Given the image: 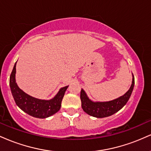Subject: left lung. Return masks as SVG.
Returning a JSON list of instances; mask_svg holds the SVG:
<instances>
[{"label":"left lung","instance_id":"1","mask_svg":"<svg viewBox=\"0 0 151 151\" xmlns=\"http://www.w3.org/2000/svg\"><path fill=\"white\" fill-rule=\"evenodd\" d=\"M134 83V77L133 75L132 84L129 91L120 97L109 101L94 102L91 101L88 97L84 89H81L80 99L82 109L87 114L96 118H104L113 115L122 109L129 101L133 91Z\"/></svg>","mask_w":151,"mask_h":151}]
</instances>
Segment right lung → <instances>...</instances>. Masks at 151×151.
<instances>
[{
    "mask_svg": "<svg viewBox=\"0 0 151 151\" xmlns=\"http://www.w3.org/2000/svg\"><path fill=\"white\" fill-rule=\"evenodd\" d=\"M16 62L10 74V87L17 106L26 114L39 119H45L57 113L61 107L62 99L68 86L61 88L52 99L42 100L32 97L20 89L15 81Z\"/></svg>",
    "mask_w": 151,
    "mask_h": 151,
    "instance_id": "right-lung-1",
    "label": "right lung"
}]
</instances>
